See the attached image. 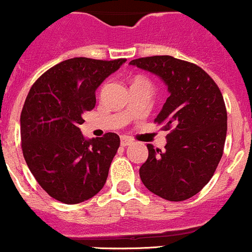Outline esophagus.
I'll list each match as a JSON object with an SVG mask.
<instances>
[{
  "instance_id": "34e87169",
  "label": "esophagus",
  "mask_w": 252,
  "mask_h": 252,
  "mask_svg": "<svg viewBox=\"0 0 252 252\" xmlns=\"http://www.w3.org/2000/svg\"><path fill=\"white\" fill-rule=\"evenodd\" d=\"M133 143V141H132L131 138H128V137L126 136H121V146L126 147V146H129V144Z\"/></svg>"
}]
</instances>
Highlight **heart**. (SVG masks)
I'll return each mask as SVG.
<instances>
[{
    "instance_id": "1",
    "label": "heart",
    "mask_w": 252,
    "mask_h": 252,
    "mask_svg": "<svg viewBox=\"0 0 252 252\" xmlns=\"http://www.w3.org/2000/svg\"><path fill=\"white\" fill-rule=\"evenodd\" d=\"M139 81H144V79L142 78V77H136V78H134V81H133V82H139Z\"/></svg>"
}]
</instances>
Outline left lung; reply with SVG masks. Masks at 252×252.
<instances>
[{
	"label": "left lung",
	"instance_id": "left-lung-1",
	"mask_svg": "<svg viewBox=\"0 0 252 252\" xmlns=\"http://www.w3.org/2000/svg\"><path fill=\"white\" fill-rule=\"evenodd\" d=\"M129 64L160 77L170 93L154 120L170 131L165 149L147 144L148 159L139 168L142 183L164 200H188L207 185L223 156V95L207 72L184 60L165 55L141 57Z\"/></svg>",
	"mask_w": 252,
	"mask_h": 252
}]
</instances>
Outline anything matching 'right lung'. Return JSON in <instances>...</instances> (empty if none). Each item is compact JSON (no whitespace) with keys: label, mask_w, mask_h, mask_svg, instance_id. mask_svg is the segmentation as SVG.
<instances>
[{"label":"right lung","mask_w":252,"mask_h":252,"mask_svg":"<svg viewBox=\"0 0 252 252\" xmlns=\"http://www.w3.org/2000/svg\"><path fill=\"white\" fill-rule=\"evenodd\" d=\"M126 59L74 57L47 69L32 86L21 114L22 151L39 185L55 200L76 205L108 179L120 137L86 139L79 126L95 106V91Z\"/></svg>","instance_id":"obj_1"}]
</instances>
